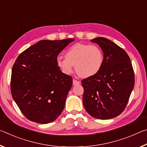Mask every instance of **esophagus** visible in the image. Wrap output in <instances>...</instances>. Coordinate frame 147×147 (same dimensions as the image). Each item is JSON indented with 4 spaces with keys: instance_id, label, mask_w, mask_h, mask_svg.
I'll list each match as a JSON object with an SVG mask.
<instances>
[{
    "instance_id": "1",
    "label": "esophagus",
    "mask_w": 147,
    "mask_h": 147,
    "mask_svg": "<svg viewBox=\"0 0 147 147\" xmlns=\"http://www.w3.org/2000/svg\"><path fill=\"white\" fill-rule=\"evenodd\" d=\"M73 85H74V86H76V85H79V84H80V82H79V81L75 80V79H73Z\"/></svg>"
}]
</instances>
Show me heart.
<instances>
[{"instance_id":"heart-1","label":"heart","mask_w":147,"mask_h":147,"mask_svg":"<svg viewBox=\"0 0 147 147\" xmlns=\"http://www.w3.org/2000/svg\"><path fill=\"white\" fill-rule=\"evenodd\" d=\"M104 55L98 46L76 44L65 53V57H57L56 64L65 74H71L74 66L79 76L88 78L98 73L103 65Z\"/></svg>"}]
</instances>
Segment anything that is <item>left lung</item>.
<instances>
[{
    "mask_svg": "<svg viewBox=\"0 0 147 147\" xmlns=\"http://www.w3.org/2000/svg\"><path fill=\"white\" fill-rule=\"evenodd\" d=\"M100 46L104 61L98 73L82 80L83 105L88 113L101 120L120 115L134 88L135 76L124 50L104 37L92 39Z\"/></svg>",
    "mask_w": 147,
    "mask_h": 147,
    "instance_id": "1",
    "label": "left lung"
}]
</instances>
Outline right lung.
Here are the masks:
<instances>
[{
	"label": "right lung",
	"mask_w": 147,
	"mask_h": 147,
	"mask_svg": "<svg viewBox=\"0 0 147 147\" xmlns=\"http://www.w3.org/2000/svg\"><path fill=\"white\" fill-rule=\"evenodd\" d=\"M74 40H42L20 53L11 71V94L25 117L48 124L59 117L73 85L56 64L59 53Z\"/></svg>",
	"instance_id": "add662e5"
}]
</instances>
